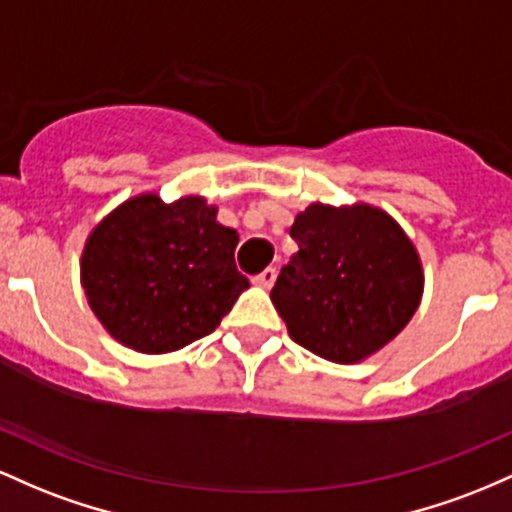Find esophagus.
Returning a JSON list of instances; mask_svg holds the SVG:
<instances>
[{
	"label": "esophagus",
	"instance_id": "obj_1",
	"mask_svg": "<svg viewBox=\"0 0 512 512\" xmlns=\"http://www.w3.org/2000/svg\"><path fill=\"white\" fill-rule=\"evenodd\" d=\"M273 280H275V268H266V271L254 275V283L261 287H271Z\"/></svg>",
	"mask_w": 512,
	"mask_h": 512
}]
</instances>
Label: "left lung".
<instances>
[{"instance_id":"1","label":"left lung","mask_w":512,"mask_h":512,"mask_svg":"<svg viewBox=\"0 0 512 512\" xmlns=\"http://www.w3.org/2000/svg\"><path fill=\"white\" fill-rule=\"evenodd\" d=\"M290 237L300 251L271 300L292 341L331 363H360L409 324L423 295L421 258L387 212L314 203Z\"/></svg>"}]
</instances>
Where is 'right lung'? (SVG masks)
<instances>
[{"label": "right lung", "instance_id": "right-lung-1", "mask_svg": "<svg viewBox=\"0 0 512 512\" xmlns=\"http://www.w3.org/2000/svg\"><path fill=\"white\" fill-rule=\"evenodd\" d=\"M237 229L198 195L164 203L137 195L89 234L82 285L116 341L171 353L208 336L249 287L237 271Z\"/></svg>", "mask_w": 512, "mask_h": 512}]
</instances>
